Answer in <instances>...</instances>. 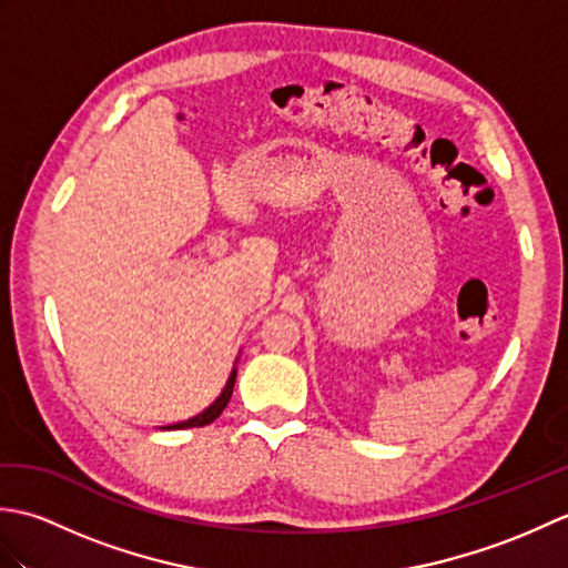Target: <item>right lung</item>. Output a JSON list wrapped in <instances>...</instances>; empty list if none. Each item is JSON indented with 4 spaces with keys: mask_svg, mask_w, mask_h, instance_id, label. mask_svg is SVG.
I'll return each instance as SVG.
<instances>
[{
    "mask_svg": "<svg viewBox=\"0 0 568 568\" xmlns=\"http://www.w3.org/2000/svg\"><path fill=\"white\" fill-rule=\"evenodd\" d=\"M234 383H236V368L232 371V376H229L222 395L216 397V400H214L207 409H204V413H200V415H195V417H190V419H185V422H178V425H168L165 429H187V427H204V425H210V422H214L216 417L222 415V409L226 407L229 397H232V393H234Z\"/></svg>",
    "mask_w": 568,
    "mask_h": 568,
    "instance_id": "1",
    "label": "right lung"
}]
</instances>
